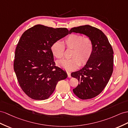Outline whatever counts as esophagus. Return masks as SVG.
I'll return each mask as SVG.
<instances>
[{"label":"esophagus","instance_id":"34e87169","mask_svg":"<svg viewBox=\"0 0 128 128\" xmlns=\"http://www.w3.org/2000/svg\"><path fill=\"white\" fill-rule=\"evenodd\" d=\"M67 74H68V77L69 78V77H71V72H68V71H67Z\"/></svg>","mask_w":128,"mask_h":128}]
</instances>
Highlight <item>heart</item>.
Instances as JSON below:
<instances>
[{"mask_svg": "<svg viewBox=\"0 0 128 128\" xmlns=\"http://www.w3.org/2000/svg\"><path fill=\"white\" fill-rule=\"evenodd\" d=\"M94 42L89 37L72 34L68 36L62 42H56L51 46V51L54 56L58 59L64 57L65 48L71 50L69 60H63L57 62L59 66L68 70L83 66L90 60L94 51Z\"/></svg>", "mask_w": 128, "mask_h": 128, "instance_id": "heart-1", "label": "heart"}]
</instances>
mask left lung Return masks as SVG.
I'll return each instance as SVG.
<instances>
[{"label":"left lung","instance_id":"obj_1","mask_svg":"<svg viewBox=\"0 0 128 128\" xmlns=\"http://www.w3.org/2000/svg\"><path fill=\"white\" fill-rule=\"evenodd\" d=\"M80 33L92 39L94 51L86 65L71 76L78 80V85L73 89L75 95L82 100L95 97L106 86L112 75L114 67V51L104 33L89 25L73 28L69 31Z\"/></svg>","mask_w":128,"mask_h":128}]
</instances>
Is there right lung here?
<instances>
[{"label": "right lung", "instance_id": "1", "mask_svg": "<svg viewBox=\"0 0 128 128\" xmlns=\"http://www.w3.org/2000/svg\"><path fill=\"white\" fill-rule=\"evenodd\" d=\"M68 34L66 28L34 25L25 31L16 48L14 70L19 86L32 99L44 100L68 75L55 66L51 46Z\"/></svg>", "mask_w": 128, "mask_h": 128}]
</instances>
